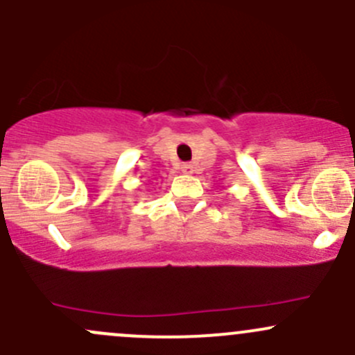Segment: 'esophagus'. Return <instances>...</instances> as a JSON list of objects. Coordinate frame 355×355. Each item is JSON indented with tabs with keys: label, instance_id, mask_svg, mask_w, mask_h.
Segmentation results:
<instances>
[{
	"label": "esophagus",
	"instance_id": "1",
	"mask_svg": "<svg viewBox=\"0 0 355 355\" xmlns=\"http://www.w3.org/2000/svg\"><path fill=\"white\" fill-rule=\"evenodd\" d=\"M182 171H184V173H187V175L193 173V165H192V163H184V165H182Z\"/></svg>",
	"mask_w": 355,
	"mask_h": 355
}]
</instances>
